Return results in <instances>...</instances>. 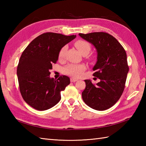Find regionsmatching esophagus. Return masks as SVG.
I'll return each instance as SVG.
<instances>
[{
	"mask_svg": "<svg viewBox=\"0 0 146 146\" xmlns=\"http://www.w3.org/2000/svg\"><path fill=\"white\" fill-rule=\"evenodd\" d=\"M70 81H71V82H75L76 81H78V79L73 78V77H72V78H70Z\"/></svg>",
	"mask_w": 146,
	"mask_h": 146,
	"instance_id": "obj_1",
	"label": "esophagus"
}]
</instances>
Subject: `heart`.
I'll list each match as a JSON object with an SVG mask.
<instances>
[{"label": "heart", "instance_id": "heart-1", "mask_svg": "<svg viewBox=\"0 0 146 146\" xmlns=\"http://www.w3.org/2000/svg\"><path fill=\"white\" fill-rule=\"evenodd\" d=\"M75 46L82 54L84 52L89 53L91 49L90 43L83 40H79L75 43ZM67 49V46L65 45L61 48L59 52V58L63 59L64 53ZM86 69V66L83 64H70L63 68L65 74L70 75L73 78H80L83 75V72Z\"/></svg>", "mask_w": 146, "mask_h": 146}]
</instances>
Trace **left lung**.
I'll list each match as a JSON object with an SVG mask.
<instances>
[{
    "mask_svg": "<svg viewBox=\"0 0 146 146\" xmlns=\"http://www.w3.org/2000/svg\"><path fill=\"white\" fill-rule=\"evenodd\" d=\"M94 45L97 50V62L93 68L94 76L100 81L95 85L85 80V89L82 92L85 103L93 109L105 110L119 100L125 88L129 66L125 49L109 34L103 32L79 34Z\"/></svg>",
    "mask_w": 146,
    "mask_h": 146,
    "instance_id": "obj_1",
    "label": "left lung"
}]
</instances>
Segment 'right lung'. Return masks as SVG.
<instances>
[{
    "label": "right lung",
    "mask_w": 146,
    "mask_h": 146,
    "mask_svg": "<svg viewBox=\"0 0 146 146\" xmlns=\"http://www.w3.org/2000/svg\"><path fill=\"white\" fill-rule=\"evenodd\" d=\"M75 38L76 35L46 33L37 37L24 49L17 75L22 97L31 107L46 110L61 100L60 92L70 84V78H50L49 70L58 61L61 48Z\"/></svg>",
    "instance_id": "1"
}]
</instances>
